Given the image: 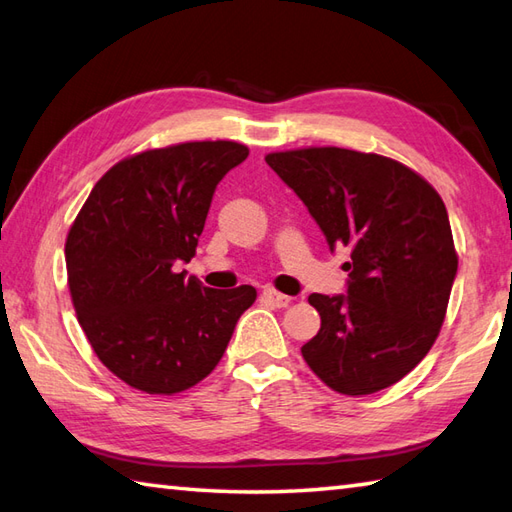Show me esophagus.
Listing matches in <instances>:
<instances>
[{
	"label": "esophagus",
	"mask_w": 512,
	"mask_h": 512,
	"mask_svg": "<svg viewBox=\"0 0 512 512\" xmlns=\"http://www.w3.org/2000/svg\"><path fill=\"white\" fill-rule=\"evenodd\" d=\"M262 299L266 303H270V306H275V308H286L288 303L292 301L288 295H281V292H277L275 288H264L262 290Z\"/></svg>",
	"instance_id": "obj_1"
}]
</instances>
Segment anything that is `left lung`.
Instances as JSON below:
<instances>
[{"instance_id": "left-lung-1", "label": "left lung", "mask_w": 512, "mask_h": 512, "mask_svg": "<svg viewBox=\"0 0 512 512\" xmlns=\"http://www.w3.org/2000/svg\"><path fill=\"white\" fill-rule=\"evenodd\" d=\"M266 162L308 206L330 250H352L347 295H314L321 330L301 347L339 394L398 383L436 343L458 273L438 191L400 162L341 147L268 154Z\"/></svg>"}]
</instances>
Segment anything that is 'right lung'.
<instances>
[{
    "label": "right lung",
    "instance_id": "obj_1",
    "mask_svg": "<svg viewBox=\"0 0 512 512\" xmlns=\"http://www.w3.org/2000/svg\"><path fill=\"white\" fill-rule=\"evenodd\" d=\"M231 140L149 149L94 184L65 242L68 286L101 363L129 387L178 394L220 363L253 286H202L191 262L215 187L244 162Z\"/></svg>",
    "mask_w": 512,
    "mask_h": 512
}]
</instances>
